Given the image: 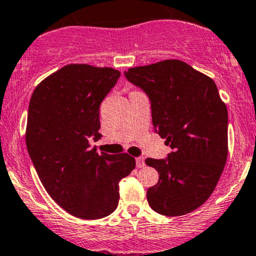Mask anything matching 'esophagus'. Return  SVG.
<instances>
[{"label": "esophagus", "mask_w": 256, "mask_h": 256, "mask_svg": "<svg viewBox=\"0 0 256 256\" xmlns=\"http://www.w3.org/2000/svg\"><path fill=\"white\" fill-rule=\"evenodd\" d=\"M136 166H138V168H141V167L144 166V157H138V158H136Z\"/></svg>", "instance_id": "34e87169"}]
</instances>
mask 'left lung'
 Returning a JSON list of instances; mask_svg holds the SVG:
<instances>
[{"mask_svg": "<svg viewBox=\"0 0 256 256\" xmlns=\"http://www.w3.org/2000/svg\"><path fill=\"white\" fill-rule=\"evenodd\" d=\"M151 102L152 124L174 152L146 158L160 180L147 190L150 207L167 216H184L206 203L228 157V112L213 79L178 59L125 72Z\"/></svg>", "mask_w": 256, "mask_h": 256, "instance_id": "obj_1", "label": "left lung"}]
</instances>
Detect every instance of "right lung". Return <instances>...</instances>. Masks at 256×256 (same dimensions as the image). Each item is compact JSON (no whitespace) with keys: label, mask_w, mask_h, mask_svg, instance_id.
Instances as JSON below:
<instances>
[{"label":"right lung","mask_w":256,"mask_h":256,"mask_svg":"<svg viewBox=\"0 0 256 256\" xmlns=\"http://www.w3.org/2000/svg\"><path fill=\"white\" fill-rule=\"evenodd\" d=\"M120 72L68 64L37 85L28 108L26 144L43 187L64 210L100 219L118 207V182L136 166L128 154H98L100 104Z\"/></svg>","instance_id":"add662e5"}]
</instances>
